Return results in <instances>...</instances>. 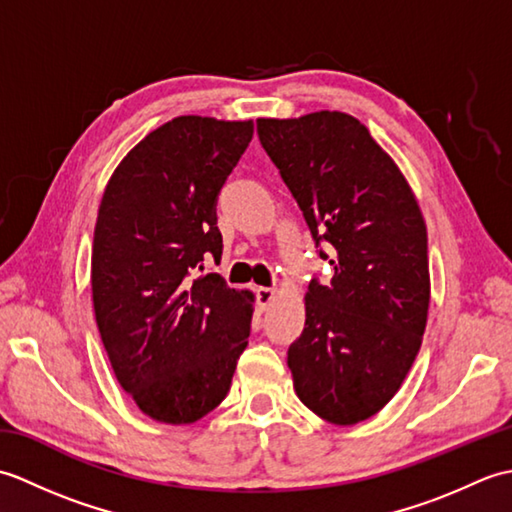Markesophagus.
Here are the masks:
<instances>
[{
  "mask_svg": "<svg viewBox=\"0 0 512 512\" xmlns=\"http://www.w3.org/2000/svg\"><path fill=\"white\" fill-rule=\"evenodd\" d=\"M257 306L262 308V310H266L270 303L275 301V297H277V290L275 288H266V286H259L257 290Z\"/></svg>",
  "mask_w": 512,
  "mask_h": 512,
  "instance_id": "obj_1",
  "label": "esophagus"
}]
</instances>
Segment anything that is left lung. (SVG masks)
<instances>
[{
  "label": "left lung",
  "instance_id": "8db88e82",
  "mask_svg": "<svg viewBox=\"0 0 512 512\" xmlns=\"http://www.w3.org/2000/svg\"><path fill=\"white\" fill-rule=\"evenodd\" d=\"M266 154L312 237L332 248L330 284L306 292L288 350L299 400L332 424L376 416L416 361L431 299L427 224L407 178L358 118H257Z\"/></svg>",
  "mask_w": 512,
  "mask_h": 512
}]
</instances>
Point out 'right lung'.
Instances as JSON below:
<instances>
[{
  "mask_svg": "<svg viewBox=\"0 0 512 512\" xmlns=\"http://www.w3.org/2000/svg\"><path fill=\"white\" fill-rule=\"evenodd\" d=\"M253 121L178 116L107 182L92 246V301L116 380L156 422L191 424L231 389L255 295L202 270L220 262L215 202Z\"/></svg>",
  "mask_w": 512,
  "mask_h": 512,
  "instance_id": "add662e5",
  "label": "right lung"
}]
</instances>
